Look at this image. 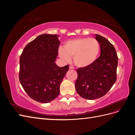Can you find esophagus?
Segmentation results:
<instances>
[{
  "label": "esophagus",
  "instance_id": "1",
  "mask_svg": "<svg viewBox=\"0 0 135 135\" xmlns=\"http://www.w3.org/2000/svg\"><path fill=\"white\" fill-rule=\"evenodd\" d=\"M69 69H74V67L73 66H71V65H70V66H69Z\"/></svg>",
  "mask_w": 135,
  "mask_h": 135
}]
</instances>
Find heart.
<instances>
[{
	"label": "heart",
	"instance_id": "heart-1",
	"mask_svg": "<svg viewBox=\"0 0 135 135\" xmlns=\"http://www.w3.org/2000/svg\"><path fill=\"white\" fill-rule=\"evenodd\" d=\"M100 44L94 38H80L68 40L64 48H59L61 58L69 61L73 57L76 66L84 68L92 65L97 59L100 52Z\"/></svg>",
	"mask_w": 135,
	"mask_h": 135
}]
</instances>
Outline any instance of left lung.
Returning a JSON list of instances; mask_svg holds the SVG:
<instances>
[{"label":"left lung","instance_id":"left-lung-1","mask_svg":"<svg viewBox=\"0 0 135 135\" xmlns=\"http://www.w3.org/2000/svg\"><path fill=\"white\" fill-rule=\"evenodd\" d=\"M101 49L100 56L92 65L77 69L75 86L77 93L87 100L104 96L117 80L118 56L115 48L109 40L96 34Z\"/></svg>","mask_w":135,"mask_h":135}]
</instances>
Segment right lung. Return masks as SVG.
Returning <instances> with one entry per match:
<instances>
[{
	"label": "right lung",
	"mask_w": 135,
	"mask_h": 135,
	"mask_svg": "<svg viewBox=\"0 0 135 135\" xmlns=\"http://www.w3.org/2000/svg\"><path fill=\"white\" fill-rule=\"evenodd\" d=\"M59 35L44 34L28 43L20 57L19 79L30 98L48 103L60 93V86L69 65L59 67L55 62L58 55Z\"/></svg>",
	"instance_id": "add662e5"
}]
</instances>
